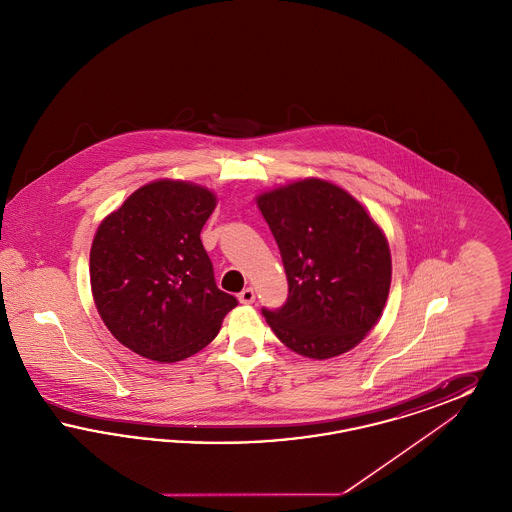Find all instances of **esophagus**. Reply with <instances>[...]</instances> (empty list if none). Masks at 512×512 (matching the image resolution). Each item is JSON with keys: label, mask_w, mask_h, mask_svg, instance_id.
I'll return each instance as SVG.
<instances>
[{"label": "esophagus", "mask_w": 512, "mask_h": 512, "mask_svg": "<svg viewBox=\"0 0 512 512\" xmlns=\"http://www.w3.org/2000/svg\"><path fill=\"white\" fill-rule=\"evenodd\" d=\"M240 301L245 303V305L253 303V301H255V292H253V288H245L244 292L240 293Z\"/></svg>", "instance_id": "obj_1"}]
</instances>
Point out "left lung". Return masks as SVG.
I'll return each mask as SVG.
<instances>
[{"instance_id":"obj_1","label":"left lung","mask_w":512,"mask_h":512,"mask_svg":"<svg viewBox=\"0 0 512 512\" xmlns=\"http://www.w3.org/2000/svg\"><path fill=\"white\" fill-rule=\"evenodd\" d=\"M288 276V299L265 309L286 347L309 359L347 353L374 328L391 284L390 245L343 188L305 178L257 195Z\"/></svg>"}]
</instances>
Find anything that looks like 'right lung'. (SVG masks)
I'll return each mask as SVG.
<instances>
[{
  "label": "right lung",
  "mask_w": 512,
  "mask_h": 512,
  "mask_svg": "<svg viewBox=\"0 0 512 512\" xmlns=\"http://www.w3.org/2000/svg\"><path fill=\"white\" fill-rule=\"evenodd\" d=\"M215 207L211 190L165 178L101 220L90 284L99 317L130 351L159 363L184 361L215 340L238 305L217 288L199 238Z\"/></svg>",
  "instance_id": "1"
}]
</instances>
